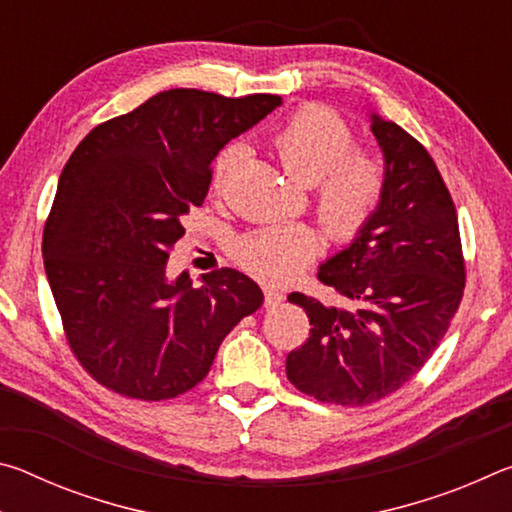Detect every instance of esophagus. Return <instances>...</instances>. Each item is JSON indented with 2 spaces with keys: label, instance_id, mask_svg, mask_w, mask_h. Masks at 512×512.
Wrapping results in <instances>:
<instances>
[{
  "label": "esophagus",
  "instance_id": "1",
  "mask_svg": "<svg viewBox=\"0 0 512 512\" xmlns=\"http://www.w3.org/2000/svg\"><path fill=\"white\" fill-rule=\"evenodd\" d=\"M282 300H284V293L280 289H273V287H266L264 289V307L266 309L277 307Z\"/></svg>",
  "mask_w": 512,
  "mask_h": 512
}]
</instances>
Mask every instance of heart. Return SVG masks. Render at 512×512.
<instances>
[{"label":"heart","instance_id":"1","mask_svg":"<svg viewBox=\"0 0 512 512\" xmlns=\"http://www.w3.org/2000/svg\"><path fill=\"white\" fill-rule=\"evenodd\" d=\"M271 144L284 171L300 185H314V210L336 241L357 239L375 219L386 192V167L377 153L357 149V133L339 112L305 106L277 128ZM244 155L228 144L214 162L212 187L221 189ZM320 239L305 223L262 228L235 239L230 255L250 275L287 282L318 255Z\"/></svg>","mask_w":512,"mask_h":512}]
</instances>
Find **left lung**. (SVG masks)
I'll list each match as a JSON object with an SVG mask.
<instances>
[{
	"instance_id": "obj_1",
	"label": "left lung",
	"mask_w": 512,
	"mask_h": 512,
	"mask_svg": "<svg viewBox=\"0 0 512 512\" xmlns=\"http://www.w3.org/2000/svg\"><path fill=\"white\" fill-rule=\"evenodd\" d=\"M372 133L386 158L384 201L318 271L345 307L289 296L311 329L289 352L287 377L325 404L368 406L400 391L443 341L465 289L456 205L436 162L395 121L372 115Z\"/></svg>"
}]
</instances>
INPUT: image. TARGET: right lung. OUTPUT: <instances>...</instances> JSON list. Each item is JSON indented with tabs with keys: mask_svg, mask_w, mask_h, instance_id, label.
Instances as JSON below:
<instances>
[{
	"mask_svg": "<svg viewBox=\"0 0 512 512\" xmlns=\"http://www.w3.org/2000/svg\"><path fill=\"white\" fill-rule=\"evenodd\" d=\"M280 103L167 90L94 126L69 155L42 257L69 350L108 391L144 402L192 391L232 327L262 307V289L235 268L205 273L201 287L164 271L216 153Z\"/></svg>",
	"mask_w": 512,
	"mask_h": 512,
	"instance_id": "right-lung-1",
	"label": "right lung"
}]
</instances>
